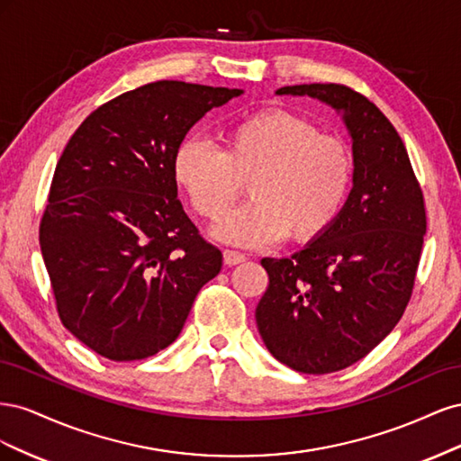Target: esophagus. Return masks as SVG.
<instances>
[{
  "label": "esophagus",
  "instance_id": "34e87169",
  "mask_svg": "<svg viewBox=\"0 0 461 461\" xmlns=\"http://www.w3.org/2000/svg\"><path fill=\"white\" fill-rule=\"evenodd\" d=\"M222 259H225V265H229V267H232V265L244 263V261H246V256H244L242 252H236V249H225V252H222Z\"/></svg>",
  "mask_w": 461,
  "mask_h": 461
}]
</instances>
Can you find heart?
Wrapping results in <instances>:
<instances>
[{"instance_id":"b5f03b06","label":"heart","mask_w":461,"mask_h":461,"mask_svg":"<svg viewBox=\"0 0 461 461\" xmlns=\"http://www.w3.org/2000/svg\"><path fill=\"white\" fill-rule=\"evenodd\" d=\"M173 178L194 212L219 221L248 183L254 200L222 219L215 236L267 246L288 236L310 244L339 221L354 183V153L340 136L288 109H263L232 122L217 149L188 136L173 153Z\"/></svg>"}]
</instances>
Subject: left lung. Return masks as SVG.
Instances as JSON below:
<instances>
[{"mask_svg":"<svg viewBox=\"0 0 461 461\" xmlns=\"http://www.w3.org/2000/svg\"><path fill=\"white\" fill-rule=\"evenodd\" d=\"M342 113L354 140V188L334 227L292 258H263L269 286L256 308L267 350L290 369L325 375L366 357L411 298L425 200L406 146L383 111L344 85H298Z\"/></svg>","mask_w":461,"mask_h":461,"instance_id":"obj_1","label":"left lung"}]
</instances>
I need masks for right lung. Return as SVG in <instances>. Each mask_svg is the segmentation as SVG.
<instances>
[{
    "instance_id": "right-lung-1",
    "label": "right lung",
    "mask_w": 461,
    "mask_h": 461,
    "mask_svg": "<svg viewBox=\"0 0 461 461\" xmlns=\"http://www.w3.org/2000/svg\"><path fill=\"white\" fill-rule=\"evenodd\" d=\"M149 82L82 121L55 167L40 248L61 323L113 361L175 342L222 256L176 198L173 153L209 109L240 95Z\"/></svg>"
}]
</instances>
